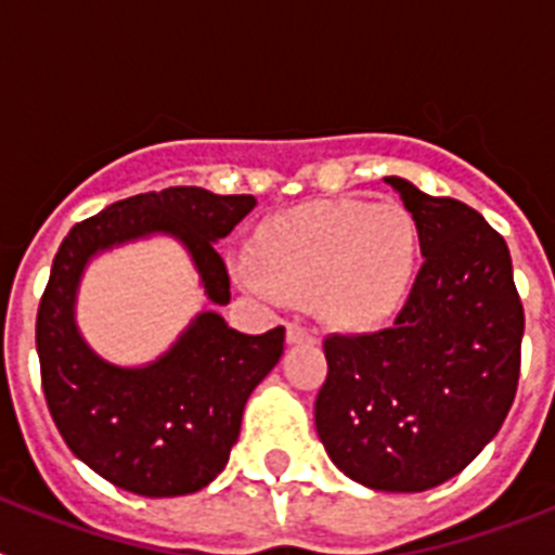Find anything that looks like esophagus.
<instances>
[{"mask_svg": "<svg viewBox=\"0 0 555 555\" xmlns=\"http://www.w3.org/2000/svg\"><path fill=\"white\" fill-rule=\"evenodd\" d=\"M286 341L288 345H311V341H317V333H313L311 327L292 322V325L286 327Z\"/></svg>", "mask_w": 555, "mask_h": 555, "instance_id": "esophagus-1", "label": "esophagus"}]
</instances>
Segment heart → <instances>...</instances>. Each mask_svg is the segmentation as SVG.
I'll list each match as a JSON object with an SVG mask.
<instances>
[{
  "label": "heart",
  "instance_id": "heart-1",
  "mask_svg": "<svg viewBox=\"0 0 555 555\" xmlns=\"http://www.w3.org/2000/svg\"><path fill=\"white\" fill-rule=\"evenodd\" d=\"M414 269L416 224L403 203L331 199L269 219L235 281L267 302L317 294L325 320L372 327L403 306Z\"/></svg>",
  "mask_w": 555,
  "mask_h": 555
}]
</instances>
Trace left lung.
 I'll return each instance as SVG.
<instances>
[{
    "label": "left lung",
    "instance_id": "obj_1",
    "mask_svg": "<svg viewBox=\"0 0 555 555\" xmlns=\"http://www.w3.org/2000/svg\"><path fill=\"white\" fill-rule=\"evenodd\" d=\"M384 180L414 217L425 263L395 325L325 338L313 423L356 483L425 492L467 467L506 420L526 317L506 242L478 210Z\"/></svg>",
    "mask_w": 555,
    "mask_h": 555
}]
</instances>
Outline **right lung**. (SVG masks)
Instances as JSON below:
<instances>
[{"label": "right lung", "mask_w": 555, "mask_h": 555, "mask_svg": "<svg viewBox=\"0 0 555 555\" xmlns=\"http://www.w3.org/2000/svg\"><path fill=\"white\" fill-rule=\"evenodd\" d=\"M253 208V194L171 185L107 205L63 238L36 322L43 395L68 450L113 487L141 498L208 487L238 439L247 397L281 361L286 331L247 336L222 313L199 311L150 364H111L77 327L88 263L107 249L169 235L189 253L205 297L228 306L230 278L214 244Z\"/></svg>", "instance_id": "1"}]
</instances>
